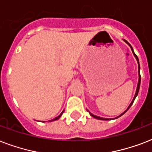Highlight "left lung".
I'll return each mask as SVG.
<instances>
[{
  "mask_svg": "<svg viewBox=\"0 0 152 152\" xmlns=\"http://www.w3.org/2000/svg\"><path fill=\"white\" fill-rule=\"evenodd\" d=\"M124 42H125V43H127V44H128V45L129 46V47H130V48H131V50H132V53H133V55H134V56H135V58H136V61H137V63H138V75H139V80H138V84H137V88H136V94H135V96H134V98H133V99H132V101L131 104H129V107H128V109H127L126 110H125V111L124 112V113H121V115H120V116H116V118H113V119L118 118V117H120V116H122V115H123V114L125 113H126V112L128 111V110H129V108H130V107L132 106V104H133V102H134V101H135V99H136V96H137V95H138L139 90H140V62H139V58H138V57H137V55H136V54H135V52H134L133 48H132V46L130 45V43H129V42H128V41L125 40V39H124ZM87 111H89V110H87ZM89 114H90V116H93V117H94V118L97 119V120H102V121H109V120H113V119H109V118H103V117H100V116H95V115H94V114H93V113H90V112H89Z\"/></svg>",
  "mask_w": 152,
  "mask_h": 152,
  "instance_id": "left-lung-1",
  "label": "left lung"
}]
</instances>
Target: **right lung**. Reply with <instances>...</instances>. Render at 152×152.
I'll use <instances>...</instances> for the list:
<instances>
[{
    "label": "right lung",
    "mask_w": 152,
    "mask_h": 152,
    "mask_svg": "<svg viewBox=\"0 0 152 152\" xmlns=\"http://www.w3.org/2000/svg\"><path fill=\"white\" fill-rule=\"evenodd\" d=\"M63 112H64V110H63V112H62V113H61V114H60L59 116H58L57 117H55V119H53V120H50V121H49V122H51V121H56V120H58V119H59L60 118V116H62V115H63ZM43 122H44V121H43Z\"/></svg>",
    "instance_id": "1"
}]
</instances>
